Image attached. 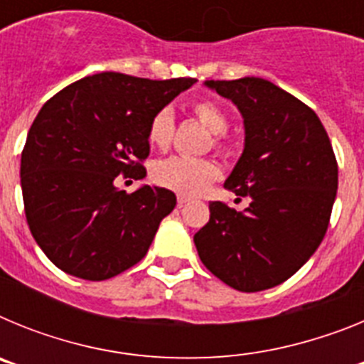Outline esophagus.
<instances>
[{"instance_id": "1", "label": "esophagus", "mask_w": 364, "mask_h": 364, "mask_svg": "<svg viewBox=\"0 0 364 364\" xmlns=\"http://www.w3.org/2000/svg\"><path fill=\"white\" fill-rule=\"evenodd\" d=\"M189 202V198L182 197V195H178V198H176V204H178V208H182V205H186Z\"/></svg>"}]
</instances>
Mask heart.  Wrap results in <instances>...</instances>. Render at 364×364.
I'll list each match as a JSON object with an SVG mask.
<instances>
[{"instance_id": "obj_1", "label": "heart", "mask_w": 364, "mask_h": 364, "mask_svg": "<svg viewBox=\"0 0 364 364\" xmlns=\"http://www.w3.org/2000/svg\"><path fill=\"white\" fill-rule=\"evenodd\" d=\"M195 117L215 134V144L220 146L222 134L228 131L226 112L210 100H202L193 105ZM175 136V112L171 107H162L153 114L147 127L149 144L159 149H166ZM220 175L217 164L208 159H191V156H169L153 166V178L162 188L195 197L210 188Z\"/></svg>"}]
</instances>
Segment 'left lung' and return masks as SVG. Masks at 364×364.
Here are the masks:
<instances>
[{"mask_svg": "<svg viewBox=\"0 0 364 364\" xmlns=\"http://www.w3.org/2000/svg\"><path fill=\"white\" fill-rule=\"evenodd\" d=\"M244 120V151L224 188L250 197L244 211L210 204L195 235L204 266L239 291L290 279L319 247L337 195V160L319 117L268 80L204 83ZM240 200V198H239Z\"/></svg>", "mask_w": 364, "mask_h": 364, "instance_id": "obj_1", "label": "left lung"}]
</instances>
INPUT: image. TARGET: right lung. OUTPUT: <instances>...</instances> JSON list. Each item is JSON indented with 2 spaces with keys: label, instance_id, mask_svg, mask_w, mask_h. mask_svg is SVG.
Returning <instances> with one entry per match:
<instances>
[{
  "label": "right lung",
  "instance_id": "obj_1",
  "mask_svg": "<svg viewBox=\"0 0 364 364\" xmlns=\"http://www.w3.org/2000/svg\"><path fill=\"white\" fill-rule=\"evenodd\" d=\"M195 82L100 73L40 109L19 175L31 233L54 266L105 281L146 257L175 193L142 186L127 195L114 178L146 176L151 118Z\"/></svg>",
  "mask_w": 364,
  "mask_h": 364
}]
</instances>
